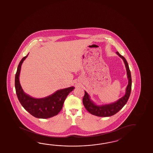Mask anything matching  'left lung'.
I'll list each match as a JSON object with an SVG mask.
<instances>
[{"instance_id":"1","label":"left lung","mask_w":153,"mask_h":153,"mask_svg":"<svg viewBox=\"0 0 153 153\" xmlns=\"http://www.w3.org/2000/svg\"><path fill=\"white\" fill-rule=\"evenodd\" d=\"M116 54L123 59L126 66L127 77L128 79V85L126 88V94L116 102L105 105H97L91 99L89 94L85 91V95L82 102L85 108L90 114L98 117H109L113 116L121 110L128 102L131 90L132 80L131 73L129 65L124 56L117 51Z\"/></svg>"}]
</instances>
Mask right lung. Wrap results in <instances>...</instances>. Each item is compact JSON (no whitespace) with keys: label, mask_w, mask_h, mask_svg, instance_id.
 <instances>
[{"label":"right lung","mask_w":153,"mask_h":153,"mask_svg":"<svg viewBox=\"0 0 153 153\" xmlns=\"http://www.w3.org/2000/svg\"><path fill=\"white\" fill-rule=\"evenodd\" d=\"M28 54L20 61L16 73L15 85L18 100L25 110L36 118L46 119L53 117L62 110L66 97L74 87L57 90L53 94L43 98H35L26 94L19 82V74L22 65Z\"/></svg>","instance_id":"obj_1"}]
</instances>
